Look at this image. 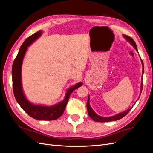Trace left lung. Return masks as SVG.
I'll use <instances>...</instances> for the list:
<instances>
[{
    "label": "left lung",
    "mask_w": 153,
    "mask_h": 153,
    "mask_svg": "<svg viewBox=\"0 0 153 153\" xmlns=\"http://www.w3.org/2000/svg\"><path fill=\"white\" fill-rule=\"evenodd\" d=\"M123 37H124L125 39H126V41H128V42L130 43L134 48H135V49L136 50V51L138 52V49H137V45H136L135 41H134V40L131 38V37H129V36H128L126 35H124V34H123ZM140 60H141V62H142V76H143V71H144V68H143V61H142V60L141 59V58H140ZM142 81L141 82L140 93V95H139V97H138V100L139 99V98H140V96L141 92H142ZM89 101H90L89 96H88V100H87V111H88V114H89V117L92 120H93V121H94L96 122H100V123L114 121H117V120H119V119H121V118L124 117L125 115H126L129 112V111L131 110V109L132 108V107L134 106V105H135V104H134L132 107H131L130 108L126 110V111H124V112H123L121 113H119V114H117L116 115H113V116L102 117V116H100V115H98V114L95 113V112L93 110V109L91 108V106L90 105ZM137 101H136V102H137Z\"/></svg>",
    "instance_id": "1"
}]
</instances>
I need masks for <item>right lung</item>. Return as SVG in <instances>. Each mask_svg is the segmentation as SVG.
<instances>
[{
	"label": "right lung",
	"mask_w": 153,
	"mask_h": 153,
	"mask_svg": "<svg viewBox=\"0 0 153 153\" xmlns=\"http://www.w3.org/2000/svg\"><path fill=\"white\" fill-rule=\"evenodd\" d=\"M42 35V31L36 32L27 38L22 44L17 56L13 64L12 79L14 95L17 103L21 108L32 118L42 121H52L58 119L62 115L68 103L69 97L73 91L82 86V83L79 82L66 90L64 98L61 102L52 106L36 105L29 101L24 94L22 82V67L25 55L28 47Z\"/></svg>",
	"instance_id": "add662e5"
}]
</instances>
